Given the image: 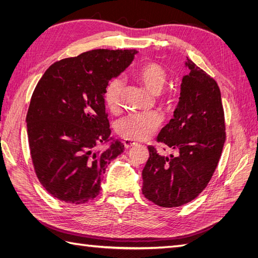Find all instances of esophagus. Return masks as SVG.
Returning a JSON list of instances; mask_svg holds the SVG:
<instances>
[{
  "instance_id": "34e87169",
  "label": "esophagus",
  "mask_w": 258,
  "mask_h": 258,
  "mask_svg": "<svg viewBox=\"0 0 258 258\" xmlns=\"http://www.w3.org/2000/svg\"><path fill=\"white\" fill-rule=\"evenodd\" d=\"M123 143H124L125 149H131V147H133V146H136V145H138V143H136L135 141H133V140H130V139H125V140L123 141Z\"/></svg>"
}]
</instances>
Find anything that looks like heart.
Returning a JSON list of instances; mask_svg holds the SVG:
<instances>
[{
	"label": "heart",
	"instance_id": "1",
	"mask_svg": "<svg viewBox=\"0 0 258 258\" xmlns=\"http://www.w3.org/2000/svg\"><path fill=\"white\" fill-rule=\"evenodd\" d=\"M133 76L152 94H158L165 86L168 79L166 70L155 62L146 63L138 68L133 72ZM123 91V82L118 79H113L107 83L104 91V101L111 112H117L119 109ZM160 100L169 105L173 102L172 92L162 93ZM161 122L162 118L157 113L132 114L119 120L117 131L118 134L125 139L145 141L156 132Z\"/></svg>",
	"mask_w": 258,
	"mask_h": 258
}]
</instances>
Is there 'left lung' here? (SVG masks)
Instances as JSON below:
<instances>
[{
  "instance_id": "8db88e82",
  "label": "left lung",
  "mask_w": 258,
  "mask_h": 258,
  "mask_svg": "<svg viewBox=\"0 0 258 258\" xmlns=\"http://www.w3.org/2000/svg\"><path fill=\"white\" fill-rule=\"evenodd\" d=\"M185 67L189 73L183 76L174 117L157 136V142L177 155H158L149 146L150 157L142 172L143 195L162 207L182 206L202 193L226 140L220 87L188 57Z\"/></svg>"
}]
</instances>
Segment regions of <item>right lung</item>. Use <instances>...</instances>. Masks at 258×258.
Listing matches in <instances>:
<instances>
[{
    "label": "right lung",
    "mask_w": 258,
    "mask_h": 258,
    "mask_svg": "<svg viewBox=\"0 0 258 258\" xmlns=\"http://www.w3.org/2000/svg\"><path fill=\"white\" fill-rule=\"evenodd\" d=\"M136 50H92L55 62L38 81L26 115L36 176L55 199L84 204L124 144L111 138L104 91L132 63ZM109 143L107 149H98Z\"/></svg>",
    "instance_id": "right-lung-1"
}]
</instances>
